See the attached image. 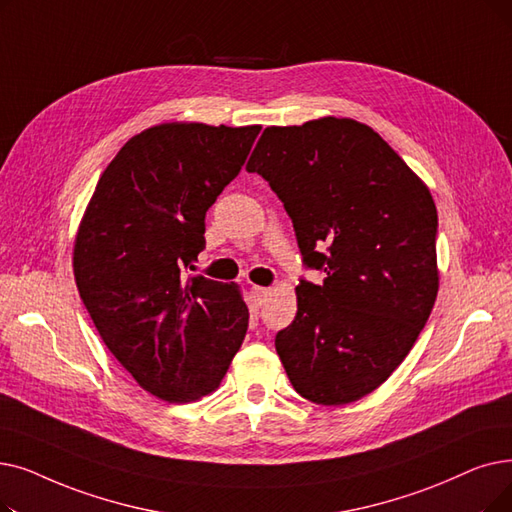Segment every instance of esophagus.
<instances>
[{
    "instance_id": "34e87169",
    "label": "esophagus",
    "mask_w": 512,
    "mask_h": 512,
    "mask_svg": "<svg viewBox=\"0 0 512 512\" xmlns=\"http://www.w3.org/2000/svg\"><path fill=\"white\" fill-rule=\"evenodd\" d=\"M268 295H270V288H265V286H253V288H251V297H253V301H255L257 305H261Z\"/></svg>"
}]
</instances>
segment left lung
<instances>
[{"instance_id": "obj_1", "label": "left lung", "mask_w": 512, "mask_h": 512, "mask_svg": "<svg viewBox=\"0 0 512 512\" xmlns=\"http://www.w3.org/2000/svg\"><path fill=\"white\" fill-rule=\"evenodd\" d=\"M293 219L305 268L297 316L276 335L295 391L341 406L404 362L437 297V209L429 188L364 123L324 117L265 127L247 163Z\"/></svg>"}]
</instances>
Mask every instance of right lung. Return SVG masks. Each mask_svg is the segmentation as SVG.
Masks as SVG:
<instances>
[{"label":"right lung","mask_w":512,"mask_h":512,"mask_svg":"<svg viewBox=\"0 0 512 512\" xmlns=\"http://www.w3.org/2000/svg\"><path fill=\"white\" fill-rule=\"evenodd\" d=\"M259 125L165 123L110 161L83 215L73 268L102 341L138 385L186 404L215 391L249 326L238 288L188 276L205 215Z\"/></svg>","instance_id":"add662e5"}]
</instances>
